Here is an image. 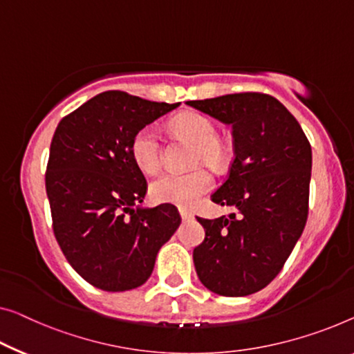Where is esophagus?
<instances>
[{"label":"esophagus","instance_id":"obj_1","mask_svg":"<svg viewBox=\"0 0 354 354\" xmlns=\"http://www.w3.org/2000/svg\"><path fill=\"white\" fill-rule=\"evenodd\" d=\"M179 214H181L183 221L192 218V211H189V209H186V208H179Z\"/></svg>","mask_w":354,"mask_h":354}]
</instances>
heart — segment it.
Wrapping results in <instances>:
<instances>
[{
  "label": "heart",
  "mask_w": 354,
  "mask_h": 354,
  "mask_svg": "<svg viewBox=\"0 0 354 354\" xmlns=\"http://www.w3.org/2000/svg\"><path fill=\"white\" fill-rule=\"evenodd\" d=\"M176 133L186 136L197 145L195 163L208 162L221 167L227 159V151L218 136V127L207 115L184 113L171 120ZM133 162L145 173H156L162 165L160 133L154 125H146L133 135L130 143ZM214 179L207 168H197L189 173L168 171L156 178L149 186L151 198L157 203H175L189 208L197 203L202 195L211 191Z\"/></svg>",
  "instance_id": "1"
}]
</instances>
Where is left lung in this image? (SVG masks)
Segmentation results:
<instances>
[{
	"mask_svg": "<svg viewBox=\"0 0 354 354\" xmlns=\"http://www.w3.org/2000/svg\"><path fill=\"white\" fill-rule=\"evenodd\" d=\"M232 125L234 159L211 194L236 213L198 218L205 240L194 266L205 288L225 297L261 291L275 278L302 235L308 216L312 146L294 115L261 92L187 102Z\"/></svg>",
	"mask_w": 354,
	"mask_h": 354,
	"instance_id": "obj_1",
	"label": "left lung"
}]
</instances>
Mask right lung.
Masks as SVG:
<instances>
[{
	"label": "right lung",
	"instance_id": "add662e5",
	"mask_svg": "<svg viewBox=\"0 0 354 354\" xmlns=\"http://www.w3.org/2000/svg\"><path fill=\"white\" fill-rule=\"evenodd\" d=\"M178 106L108 91L57 125L46 170L52 229L70 266L95 288L120 292L146 283L181 224L171 203L133 208L147 183L130 152L136 131Z\"/></svg>",
	"mask_w": 354,
	"mask_h": 354
}]
</instances>
